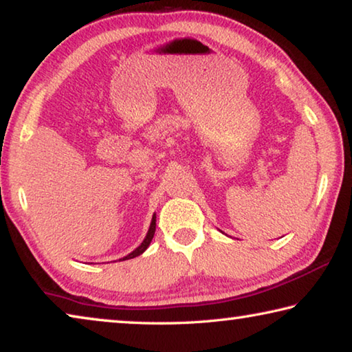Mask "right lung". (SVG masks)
<instances>
[{"label": "right lung", "mask_w": 352, "mask_h": 352, "mask_svg": "<svg viewBox=\"0 0 352 352\" xmlns=\"http://www.w3.org/2000/svg\"><path fill=\"white\" fill-rule=\"evenodd\" d=\"M155 226H157V217H152V223H151V228H148V231H147V236H146V239L141 242V245L136 248V250H133L132 253L130 254H127L126 258H122L121 261H126V259H133V258H136V256H140V254H142L147 250V247H148V243L152 242V237H153V234H155Z\"/></svg>", "instance_id": "1"}]
</instances>
